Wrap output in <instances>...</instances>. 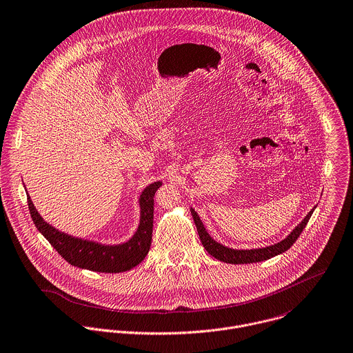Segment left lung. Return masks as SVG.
<instances>
[{"label": "left lung", "instance_id": "left-lung-1", "mask_svg": "<svg viewBox=\"0 0 353 353\" xmlns=\"http://www.w3.org/2000/svg\"><path fill=\"white\" fill-rule=\"evenodd\" d=\"M314 210L305 216V219L290 233L288 235L283 241L275 243V245H271V246H267V248H261V249H249V250H238V249H230V248H226L221 243H218L216 241H214L210 234L205 232L197 212H194V210H192V215H193V219H194V223H196V228H197V232L200 235V239L204 245V248L207 249V252L214 256L215 259L221 260V261H225V263H232V264H246V263H257V261H263V260H267V259H271L279 253H283L286 252L296 241L297 238L300 236V234L303 233V230L305 229L311 215H312Z\"/></svg>", "mask_w": 353, "mask_h": 353}]
</instances>
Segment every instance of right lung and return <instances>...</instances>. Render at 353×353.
Masks as SVG:
<instances>
[{
	"instance_id": "right-lung-1",
	"label": "right lung",
	"mask_w": 353,
	"mask_h": 353,
	"mask_svg": "<svg viewBox=\"0 0 353 353\" xmlns=\"http://www.w3.org/2000/svg\"><path fill=\"white\" fill-rule=\"evenodd\" d=\"M161 182L149 185L141 194V222L134 236L121 245L107 246L64 234L43 222L27 196L30 215L39 233L70 264L99 272H121L139 264L149 252L153 232V197Z\"/></svg>"
}]
</instances>
